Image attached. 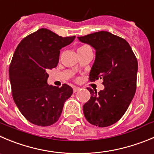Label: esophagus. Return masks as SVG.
I'll use <instances>...</instances> for the list:
<instances>
[{"mask_svg": "<svg viewBox=\"0 0 154 154\" xmlns=\"http://www.w3.org/2000/svg\"><path fill=\"white\" fill-rule=\"evenodd\" d=\"M73 90H74V93H76V92H77L79 90H80V87H73Z\"/></svg>", "mask_w": 154, "mask_h": 154, "instance_id": "esophagus-1", "label": "esophagus"}]
</instances>
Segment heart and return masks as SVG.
Here are the masks:
<instances>
[{
    "label": "heart",
    "mask_w": 154,
    "mask_h": 154,
    "mask_svg": "<svg viewBox=\"0 0 154 154\" xmlns=\"http://www.w3.org/2000/svg\"><path fill=\"white\" fill-rule=\"evenodd\" d=\"M88 48V46H87V45H83V46H80L78 48V50L77 51H80V50H82V49H84V48Z\"/></svg>",
    "instance_id": "1"
}]
</instances>
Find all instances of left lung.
<instances>
[{
	"label": "left lung",
	"mask_w": 154,
	"mask_h": 154,
	"mask_svg": "<svg viewBox=\"0 0 154 154\" xmlns=\"http://www.w3.org/2000/svg\"><path fill=\"white\" fill-rule=\"evenodd\" d=\"M77 38L96 50L89 80L101 79L105 87L99 93L87 87L91 97L83 106L84 116L93 125H112L125 113L135 94L137 58L125 39L109 32H97Z\"/></svg>",
	"instance_id": "left-lung-1"
}]
</instances>
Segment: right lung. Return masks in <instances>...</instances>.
<instances>
[{
	"instance_id": "obj_1",
	"label": "right lung",
	"mask_w": 154,
	"mask_h": 154,
	"mask_svg": "<svg viewBox=\"0 0 154 154\" xmlns=\"http://www.w3.org/2000/svg\"><path fill=\"white\" fill-rule=\"evenodd\" d=\"M74 38L42 28L25 37L16 48L9 67L13 98L23 116L35 125L55 123L72 95L67 84L60 88L48 85L47 72L57 67L60 50Z\"/></svg>"
}]
</instances>
